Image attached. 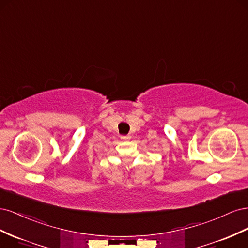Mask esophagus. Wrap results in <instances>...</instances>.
<instances>
[{
    "label": "esophagus",
    "mask_w": 248,
    "mask_h": 248,
    "mask_svg": "<svg viewBox=\"0 0 248 248\" xmlns=\"http://www.w3.org/2000/svg\"><path fill=\"white\" fill-rule=\"evenodd\" d=\"M123 140H130V136H124V137H122L121 138Z\"/></svg>",
    "instance_id": "1"
}]
</instances>
